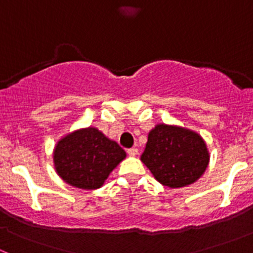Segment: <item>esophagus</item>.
<instances>
[{"label": "esophagus", "mask_w": 253, "mask_h": 253, "mask_svg": "<svg viewBox=\"0 0 253 253\" xmlns=\"http://www.w3.org/2000/svg\"><path fill=\"white\" fill-rule=\"evenodd\" d=\"M127 154L131 155V157H134V155L138 154V149L137 148H129V149H127Z\"/></svg>", "instance_id": "1"}]
</instances>
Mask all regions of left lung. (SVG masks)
<instances>
[{
    "label": "left lung",
    "mask_w": 253,
    "mask_h": 253,
    "mask_svg": "<svg viewBox=\"0 0 253 253\" xmlns=\"http://www.w3.org/2000/svg\"><path fill=\"white\" fill-rule=\"evenodd\" d=\"M141 160L162 185L185 187L202 176L209 153L196 132L169 125H157L148 134Z\"/></svg>",
    "instance_id": "left-lung-1"
}]
</instances>
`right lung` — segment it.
Returning a JSON list of instances; mask_svg holds the SVG:
<instances>
[{
	"mask_svg": "<svg viewBox=\"0 0 253 253\" xmlns=\"http://www.w3.org/2000/svg\"><path fill=\"white\" fill-rule=\"evenodd\" d=\"M126 153L94 127L63 137L53 150L56 172L68 185L83 190L101 187Z\"/></svg>",
	"mask_w": 253,
	"mask_h": 253,
	"instance_id": "1",
	"label": "right lung"
}]
</instances>
